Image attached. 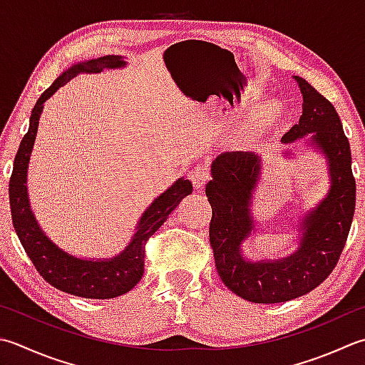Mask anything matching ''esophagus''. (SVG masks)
<instances>
[{
    "label": "esophagus",
    "instance_id": "obj_1",
    "mask_svg": "<svg viewBox=\"0 0 365 365\" xmlns=\"http://www.w3.org/2000/svg\"><path fill=\"white\" fill-rule=\"evenodd\" d=\"M188 177L191 178V182L196 188H204V185L210 180V170L204 164H197V166L190 170Z\"/></svg>",
    "mask_w": 365,
    "mask_h": 365
}]
</instances>
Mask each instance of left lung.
<instances>
[{
    "label": "left lung",
    "mask_w": 365,
    "mask_h": 365,
    "mask_svg": "<svg viewBox=\"0 0 365 365\" xmlns=\"http://www.w3.org/2000/svg\"><path fill=\"white\" fill-rule=\"evenodd\" d=\"M294 81L304 98L302 115L282 140L291 144L310 135L312 144L326 155L331 174L329 195L301 221L297 252L267 262L247 261L240 252V244L255 230L248 205L259 177V156L252 152L220 155L205 187L217 272L227 289L255 304L287 302L319 287L337 266L354 215L351 150L339 113L305 78L294 76Z\"/></svg>",
    "instance_id": "8db88e82"
}]
</instances>
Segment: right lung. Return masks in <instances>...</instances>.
Masks as SVG:
<instances>
[{
    "label": "right lung",
    "mask_w": 365,
    "mask_h": 365,
    "mask_svg": "<svg viewBox=\"0 0 365 365\" xmlns=\"http://www.w3.org/2000/svg\"><path fill=\"white\" fill-rule=\"evenodd\" d=\"M125 66V61L117 55H106L101 58L78 63L63 73L50 87L42 93L33 107L30 128L20 142L19 152L14 160L12 175L9 180V204L12 225L16 230L21 247L28 258L44 280L68 294L85 299H112L133 289L144 275L145 245L148 239L160 230L178 202L191 195L192 185L190 180L175 182L168 191H164L142 215L138 232L131 244L121 255L104 261H85L74 258L56 247L38 226L30 209L26 195V169L30 153L38 131L39 115L42 107L53 93L81 73H99L104 68Z\"/></svg>",
    "instance_id": "add662e5"
}]
</instances>
